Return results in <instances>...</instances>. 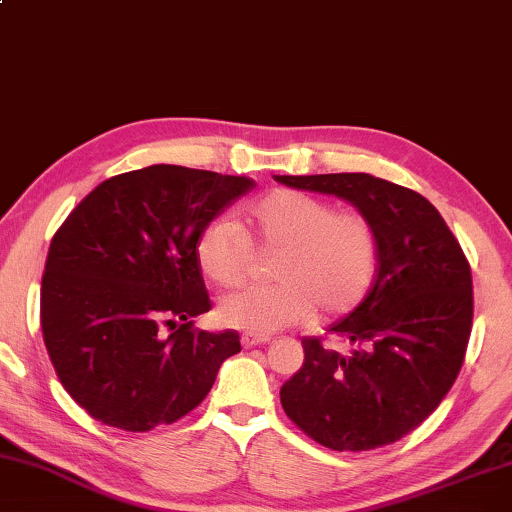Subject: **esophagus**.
Returning a JSON list of instances; mask_svg holds the SVG:
<instances>
[{
	"mask_svg": "<svg viewBox=\"0 0 512 512\" xmlns=\"http://www.w3.org/2000/svg\"><path fill=\"white\" fill-rule=\"evenodd\" d=\"M240 341H242V345H245V348H254V345H265L267 341H270V338L261 336V334H242Z\"/></svg>",
	"mask_w": 512,
	"mask_h": 512,
	"instance_id": "34e87169",
	"label": "esophagus"
}]
</instances>
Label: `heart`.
Here are the masks:
<instances>
[{
  "instance_id": "1",
  "label": "heart",
  "mask_w": 512,
  "mask_h": 512,
  "mask_svg": "<svg viewBox=\"0 0 512 512\" xmlns=\"http://www.w3.org/2000/svg\"><path fill=\"white\" fill-rule=\"evenodd\" d=\"M245 224L265 249H279L270 286H254L219 304L224 325L272 334L320 311L336 318L371 293L380 240L371 219L336 210L332 201L297 190H274L245 210ZM196 261L217 288H238L249 277L251 242L242 226L215 219L199 233Z\"/></svg>"
}]
</instances>
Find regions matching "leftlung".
Instances as JSON below:
<instances>
[{
	"instance_id": "1",
	"label": "left lung",
	"mask_w": 512,
	"mask_h": 512,
	"mask_svg": "<svg viewBox=\"0 0 512 512\" xmlns=\"http://www.w3.org/2000/svg\"><path fill=\"white\" fill-rule=\"evenodd\" d=\"M274 180L350 201L380 240L371 293L327 329L350 350L304 338V364L281 387L283 412L332 451L398 442L437 410L465 361L474 318L465 251L426 196L389 180L371 174Z\"/></svg>"
}]
</instances>
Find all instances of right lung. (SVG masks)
Listing matches in <instances>:
<instances>
[{"instance_id": "1", "label": "right lung", "mask_w": 512, "mask_h": 512, "mask_svg": "<svg viewBox=\"0 0 512 512\" xmlns=\"http://www.w3.org/2000/svg\"><path fill=\"white\" fill-rule=\"evenodd\" d=\"M256 183L176 164L100 183L59 226L41 283L47 355L77 405L146 432L192 412L238 332L194 329L210 311L196 240Z\"/></svg>"}]
</instances>
